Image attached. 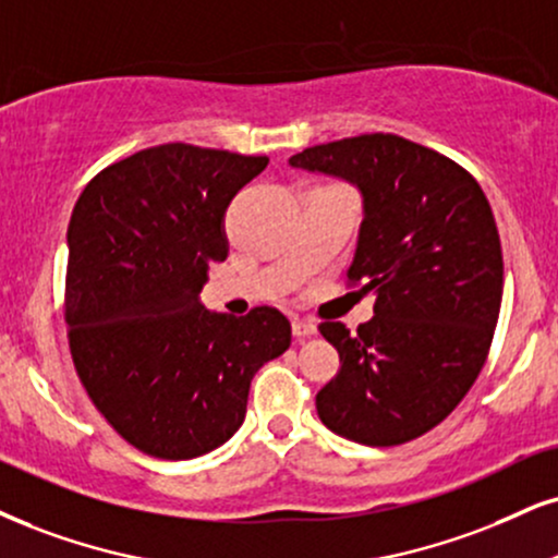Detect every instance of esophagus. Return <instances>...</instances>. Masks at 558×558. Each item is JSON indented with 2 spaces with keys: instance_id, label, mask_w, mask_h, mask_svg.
<instances>
[{
  "instance_id": "obj_1",
  "label": "esophagus",
  "mask_w": 558,
  "mask_h": 558,
  "mask_svg": "<svg viewBox=\"0 0 558 558\" xmlns=\"http://www.w3.org/2000/svg\"><path fill=\"white\" fill-rule=\"evenodd\" d=\"M292 333L298 336V339H307V336L318 333V326H315V323L307 320V318H294L292 320Z\"/></svg>"
}]
</instances>
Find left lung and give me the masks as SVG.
<instances>
[{
  "label": "left lung",
  "mask_w": 558,
  "mask_h": 558,
  "mask_svg": "<svg viewBox=\"0 0 558 558\" xmlns=\"http://www.w3.org/2000/svg\"><path fill=\"white\" fill-rule=\"evenodd\" d=\"M290 165L360 185L347 287L377 294L356 333L318 326L341 360L315 396L320 422L360 445L411 442L452 414L489 356L505 281L492 206L463 165L396 134L315 144Z\"/></svg>",
  "instance_id": "left-lung-1"
}]
</instances>
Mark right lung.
I'll return each mask as SVG.
<instances>
[{"label": "right lung", "mask_w": 558, "mask_h": 558, "mask_svg": "<svg viewBox=\"0 0 558 558\" xmlns=\"http://www.w3.org/2000/svg\"><path fill=\"white\" fill-rule=\"evenodd\" d=\"M268 157L160 144L102 168L66 227L64 318L74 369L136 450L189 460L245 418L260 364L284 354L277 307L209 313L206 268L227 258L225 209Z\"/></svg>", "instance_id": "obj_1"}]
</instances>
